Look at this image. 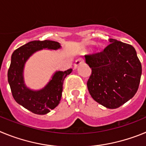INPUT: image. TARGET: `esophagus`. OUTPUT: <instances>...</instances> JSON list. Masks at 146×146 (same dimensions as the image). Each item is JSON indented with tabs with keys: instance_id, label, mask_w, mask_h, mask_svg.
<instances>
[{
	"instance_id": "1",
	"label": "esophagus",
	"mask_w": 146,
	"mask_h": 146,
	"mask_svg": "<svg viewBox=\"0 0 146 146\" xmlns=\"http://www.w3.org/2000/svg\"><path fill=\"white\" fill-rule=\"evenodd\" d=\"M82 63H83V60H82L81 58H79V59H77V60H76L75 63H74V68L76 69V68H77V67L80 65V64H82Z\"/></svg>"
}]
</instances>
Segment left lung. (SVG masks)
Listing matches in <instances>:
<instances>
[{"label":"left lung","instance_id":"obj_1","mask_svg":"<svg viewBox=\"0 0 146 146\" xmlns=\"http://www.w3.org/2000/svg\"><path fill=\"white\" fill-rule=\"evenodd\" d=\"M102 52L85 55L91 69L87 82L91 97L109 109H115L133 97L138 90L142 66L135 49L116 39Z\"/></svg>","mask_w":146,"mask_h":146}]
</instances>
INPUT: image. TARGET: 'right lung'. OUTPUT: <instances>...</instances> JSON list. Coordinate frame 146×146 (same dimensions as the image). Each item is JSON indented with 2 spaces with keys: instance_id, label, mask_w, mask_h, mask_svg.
Returning a JSON list of instances; mask_svg holds the SVG:
<instances>
[{
  "instance_id": "right-lung-1",
  "label": "right lung",
  "mask_w": 146,
  "mask_h": 146,
  "mask_svg": "<svg viewBox=\"0 0 146 146\" xmlns=\"http://www.w3.org/2000/svg\"><path fill=\"white\" fill-rule=\"evenodd\" d=\"M58 50V42L50 40L32 41L19 47L11 55V64L8 70V82L15 101L25 109L38 115H44L58 105L63 91L64 80L72 72H56L52 80L44 88L38 91L31 90L24 83L23 70L25 62L31 55L42 49Z\"/></svg>"
}]
</instances>
